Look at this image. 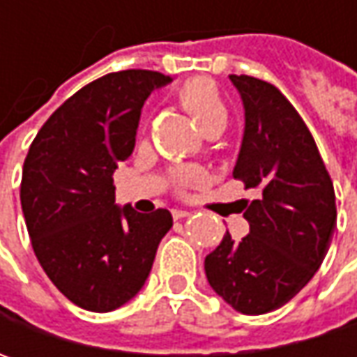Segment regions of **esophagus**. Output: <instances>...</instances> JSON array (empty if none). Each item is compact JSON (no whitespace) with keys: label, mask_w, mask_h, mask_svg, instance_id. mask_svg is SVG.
Listing matches in <instances>:
<instances>
[{"label":"esophagus","mask_w":357,"mask_h":357,"mask_svg":"<svg viewBox=\"0 0 357 357\" xmlns=\"http://www.w3.org/2000/svg\"><path fill=\"white\" fill-rule=\"evenodd\" d=\"M188 211H183V208H174V211H172V218H174V220H181V218H185V216H188Z\"/></svg>","instance_id":"1"}]
</instances>
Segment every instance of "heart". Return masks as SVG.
Segmentation results:
<instances>
[{"label": "heart", "instance_id": "heart-1", "mask_svg": "<svg viewBox=\"0 0 357 357\" xmlns=\"http://www.w3.org/2000/svg\"><path fill=\"white\" fill-rule=\"evenodd\" d=\"M176 99L204 132L213 129H225L228 119L227 105L211 79H202V77L188 79L176 91ZM176 181L181 188L199 185L204 181V171L199 167H185L176 172Z\"/></svg>", "mask_w": 357, "mask_h": 357}]
</instances>
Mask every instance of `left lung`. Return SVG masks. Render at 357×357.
Returning a JSON list of instances; mask_svg holds the SVG:
<instances>
[{
    "instance_id": "8db88e82",
    "label": "left lung",
    "mask_w": 357,
    "mask_h": 357,
    "mask_svg": "<svg viewBox=\"0 0 357 357\" xmlns=\"http://www.w3.org/2000/svg\"><path fill=\"white\" fill-rule=\"evenodd\" d=\"M244 105V137L232 176L260 197L244 218L250 234L204 258L208 284L248 316L290 302L316 274L336 228V195L314 137L274 85L230 75Z\"/></svg>"
}]
</instances>
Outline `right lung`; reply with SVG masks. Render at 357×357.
I'll return each mask as SVG.
<instances>
[{
	"label": "right lung",
	"mask_w": 357,
	"mask_h": 357,
	"mask_svg": "<svg viewBox=\"0 0 357 357\" xmlns=\"http://www.w3.org/2000/svg\"><path fill=\"white\" fill-rule=\"evenodd\" d=\"M146 69L109 73L79 89L39 129L23 162L21 208L49 280L79 308L111 312L144 286L167 208L115 204L113 172L130 157L146 97L171 83Z\"/></svg>",
	"instance_id": "add662e5"
}]
</instances>
